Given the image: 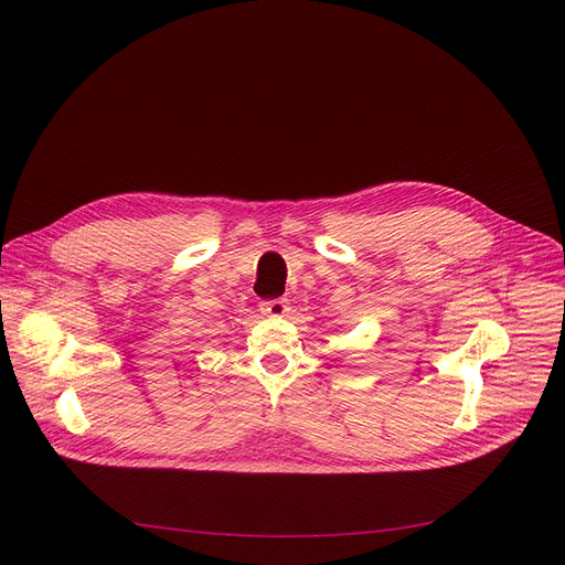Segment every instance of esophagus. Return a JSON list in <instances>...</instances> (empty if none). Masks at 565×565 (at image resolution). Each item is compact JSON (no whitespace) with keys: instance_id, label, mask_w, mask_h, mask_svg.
<instances>
[{"instance_id":"1","label":"esophagus","mask_w":565,"mask_h":565,"mask_svg":"<svg viewBox=\"0 0 565 565\" xmlns=\"http://www.w3.org/2000/svg\"><path fill=\"white\" fill-rule=\"evenodd\" d=\"M288 309H290V307H288V300H286V298L260 302V311H263L265 316H284Z\"/></svg>"}]
</instances>
